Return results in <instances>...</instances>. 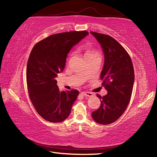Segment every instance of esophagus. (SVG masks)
Segmentation results:
<instances>
[{"mask_svg": "<svg viewBox=\"0 0 157 157\" xmlns=\"http://www.w3.org/2000/svg\"><path fill=\"white\" fill-rule=\"evenodd\" d=\"M82 94L86 97H92L93 95H94V94L91 92H85V91L82 92Z\"/></svg>", "mask_w": 157, "mask_h": 157, "instance_id": "34e87169", "label": "esophagus"}]
</instances>
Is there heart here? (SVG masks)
<instances>
[{"instance_id": "1", "label": "heart", "mask_w": 157, "mask_h": 157, "mask_svg": "<svg viewBox=\"0 0 157 157\" xmlns=\"http://www.w3.org/2000/svg\"><path fill=\"white\" fill-rule=\"evenodd\" d=\"M95 54H97V53L95 52L94 50H91V49H87L86 50V52H85L84 56H85V57H88V56H91V55H95Z\"/></svg>"}]
</instances>
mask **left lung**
Returning a JSON list of instances; mask_svg holds the SVG:
<instances>
[{"label":"left lung","instance_id":"8db88e82","mask_svg":"<svg viewBox=\"0 0 157 157\" xmlns=\"http://www.w3.org/2000/svg\"><path fill=\"white\" fill-rule=\"evenodd\" d=\"M100 44L105 62L100 75L102 85L107 91L101 97L100 106L91 113L96 123L109 124L120 118L127 109L134 83V71L132 59L125 49L106 34L90 32Z\"/></svg>","mask_w":157,"mask_h":157}]
</instances>
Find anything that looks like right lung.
<instances>
[{
  "label": "right lung",
  "mask_w": 157,
  "mask_h": 157,
  "mask_svg": "<svg viewBox=\"0 0 157 157\" xmlns=\"http://www.w3.org/2000/svg\"><path fill=\"white\" fill-rule=\"evenodd\" d=\"M88 34L87 31L52 34L32 50L26 70L28 94L37 113L45 120L60 123L70 115L79 91H60L56 78L64 69L71 48Z\"/></svg>",
  "instance_id": "right-lung-1"
}]
</instances>
